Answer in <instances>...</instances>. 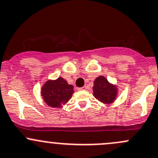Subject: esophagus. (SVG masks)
I'll use <instances>...</instances> for the list:
<instances>
[{
    "instance_id": "obj_1",
    "label": "esophagus",
    "mask_w": 158,
    "mask_h": 158,
    "mask_svg": "<svg viewBox=\"0 0 158 158\" xmlns=\"http://www.w3.org/2000/svg\"><path fill=\"white\" fill-rule=\"evenodd\" d=\"M78 90H87V87H86V86H84V87H79Z\"/></svg>"
}]
</instances>
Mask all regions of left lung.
<instances>
[{
  "label": "left lung",
  "mask_w": 158,
  "mask_h": 158,
  "mask_svg": "<svg viewBox=\"0 0 158 158\" xmlns=\"http://www.w3.org/2000/svg\"><path fill=\"white\" fill-rule=\"evenodd\" d=\"M94 96L104 103H111L117 95V89L108 82L103 76H100L94 81L93 87Z\"/></svg>",
  "instance_id": "left-lung-1"
}]
</instances>
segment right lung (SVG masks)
<instances>
[{
    "label": "right lung",
    "instance_id": "1",
    "mask_svg": "<svg viewBox=\"0 0 158 158\" xmlns=\"http://www.w3.org/2000/svg\"><path fill=\"white\" fill-rule=\"evenodd\" d=\"M74 87L62 77L55 81H48L42 88V96L47 105L60 108L72 97Z\"/></svg>",
    "mask_w": 158,
    "mask_h": 158
}]
</instances>
